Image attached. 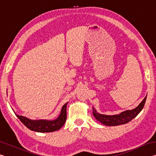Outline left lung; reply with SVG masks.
I'll list each match as a JSON object with an SVG mask.
<instances>
[{"label":"left lung","instance_id":"obj_1","mask_svg":"<svg viewBox=\"0 0 156 156\" xmlns=\"http://www.w3.org/2000/svg\"><path fill=\"white\" fill-rule=\"evenodd\" d=\"M147 96L144 98L143 100L140 102L138 107L135 109L132 110H128L123 112L118 115H107L100 114L98 113L96 109L93 107V114L96 119L99 122L107 126H117L120 125H124L129 122H130L131 120H133L134 118H136L138 113L141 112L144 106L145 102H146Z\"/></svg>","mask_w":156,"mask_h":156}]
</instances>
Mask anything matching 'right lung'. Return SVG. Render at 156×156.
I'll list each match as a JSON object with an SVG mask.
<instances>
[{"label": "right lung", "instance_id": "obj_1", "mask_svg": "<svg viewBox=\"0 0 156 156\" xmlns=\"http://www.w3.org/2000/svg\"><path fill=\"white\" fill-rule=\"evenodd\" d=\"M67 105H63L61 109V113L57 119L54 120H31L23 115H16L21 122L31 131L41 132V133H48L53 132L60 129L64 125L67 120Z\"/></svg>", "mask_w": 156, "mask_h": 156}]
</instances>
